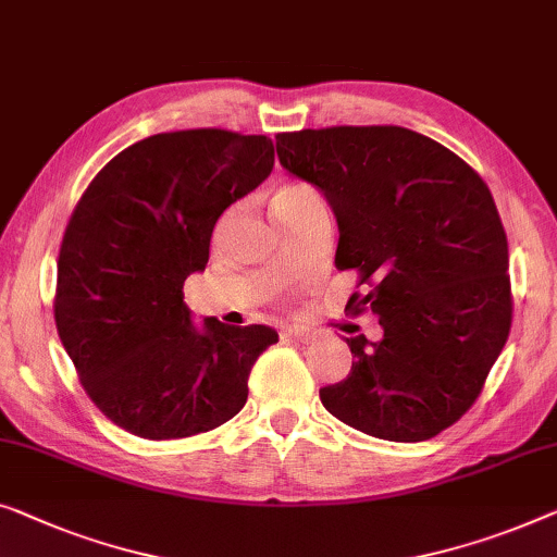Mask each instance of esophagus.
Segmentation results:
<instances>
[{
    "label": "esophagus",
    "instance_id": "34e87169",
    "mask_svg": "<svg viewBox=\"0 0 557 557\" xmlns=\"http://www.w3.org/2000/svg\"><path fill=\"white\" fill-rule=\"evenodd\" d=\"M284 336H288V338H298V342H311L313 338V332H309V329L306 326H292V329H286V334Z\"/></svg>",
    "mask_w": 557,
    "mask_h": 557
}]
</instances>
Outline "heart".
Returning <instances> with one entry per match:
<instances>
[{
	"label": "heart",
	"mask_w": 557,
	"mask_h": 557,
	"mask_svg": "<svg viewBox=\"0 0 557 557\" xmlns=\"http://www.w3.org/2000/svg\"><path fill=\"white\" fill-rule=\"evenodd\" d=\"M317 200H321L319 193L313 190L309 183H301V181L281 183L271 193V208L284 225L288 221H294V215L298 211H304L309 203H317Z\"/></svg>",
	"instance_id": "b5f03b06"
}]
</instances>
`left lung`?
I'll return each instance as SVG.
<instances>
[{
  "instance_id": "obj_1",
  "label": "left lung",
  "mask_w": 557,
  "mask_h": 557,
  "mask_svg": "<svg viewBox=\"0 0 557 557\" xmlns=\"http://www.w3.org/2000/svg\"><path fill=\"white\" fill-rule=\"evenodd\" d=\"M276 152L332 206L336 269L364 286L346 309L372 311L384 332L346 338L351 372L321 405L379 440H432L472 407L510 334L490 188L445 145L397 125L281 133Z\"/></svg>"
}]
</instances>
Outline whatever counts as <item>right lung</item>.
Listing matches in <instances>:
<instances>
[{
  "instance_id": "add662e5",
  "label": "right lung",
  "mask_w": 557,
  "mask_h": 557,
  "mask_svg": "<svg viewBox=\"0 0 557 557\" xmlns=\"http://www.w3.org/2000/svg\"><path fill=\"white\" fill-rule=\"evenodd\" d=\"M273 171V140L178 131L117 152L72 213L54 324L100 412L145 440L215 430L244 409L271 326L193 321L183 284L208 263L213 225Z\"/></svg>"
}]
</instances>
